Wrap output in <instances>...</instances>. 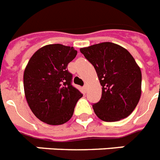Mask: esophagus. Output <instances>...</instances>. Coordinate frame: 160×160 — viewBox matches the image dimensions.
Masks as SVG:
<instances>
[{
  "mask_svg": "<svg viewBox=\"0 0 160 160\" xmlns=\"http://www.w3.org/2000/svg\"><path fill=\"white\" fill-rule=\"evenodd\" d=\"M88 84H85V85H84V87H83V88H84V90H85V91H87V90H88Z\"/></svg>",
  "mask_w": 160,
  "mask_h": 160,
  "instance_id": "obj_1",
  "label": "esophagus"
}]
</instances>
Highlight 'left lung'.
<instances>
[{
	"label": "left lung",
	"instance_id": "left-lung-1",
	"mask_svg": "<svg viewBox=\"0 0 160 160\" xmlns=\"http://www.w3.org/2000/svg\"><path fill=\"white\" fill-rule=\"evenodd\" d=\"M80 51L94 66L102 86L101 100L92 105L96 116L105 122H116L130 115L142 95V72L132 55L112 42Z\"/></svg>",
	"mask_w": 160,
	"mask_h": 160
}]
</instances>
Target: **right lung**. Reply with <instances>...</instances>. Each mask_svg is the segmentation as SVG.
Listing matches in <instances>:
<instances>
[{
    "label": "right lung",
    "mask_w": 160,
    "mask_h": 160,
    "mask_svg": "<svg viewBox=\"0 0 160 160\" xmlns=\"http://www.w3.org/2000/svg\"><path fill=\"white\" fill-rule=\"evenodd\" d=\"M78 51L61 44L42 47L30 58L23 72V88L34 115L50 125H60L72 118L82 94L71 84L67 69Z\"/></svg>",
    "instance_id": "obj_1"
}]
</instances>
